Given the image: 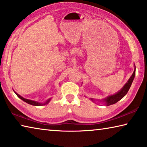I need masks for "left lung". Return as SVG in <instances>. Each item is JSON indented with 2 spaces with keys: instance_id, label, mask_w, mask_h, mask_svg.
I'll return each instance as SVG.
<instances>
[{
  "instance_id": "8db88e82",
  "label": "left lung",
  "mask_w": 147,
  "mask_h": 147,
  "mask_svg": "<svg viewBox=\"0 0 147 147\" xmlns=\"http://www.w3.org/2000/svg\"><path fill=\"white\" fill-rule=\"evenodd\" d=\"M135 75H136V66L135 65H134V71L133 74H131V76H130V78L128 79L127 82L124 84V86L121 88V89H120V90H119L117 93H116L115 94H113L112 95H109L108 96H107L106 98L102 99V100H100V102H103L104 104H106L107 106L117 102L118 101H119L121 99L123 98L124 96L127 94L128 90L130 88L131 84H132V82L134 79V77H135ZM90 100L92 102H95V100H94V98H90Z\"/></svg>"
}]
</instances>
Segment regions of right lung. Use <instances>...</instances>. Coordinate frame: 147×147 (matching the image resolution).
<instances>
[{
  "mask_svg": "<svg viewBox=\"0 0 147 147\" xmlns=\"http://www.w3.org/2000/svg\"><path fill=\"white\" fill-rule=\"evenodd\" d=\"M14 91V93L16 94V95L18 96L19 98H21V100H23V101L25 102L30 104V105H32V106H44V105H46V104H49L50 102V101L51 100V98H49L48 100H47L45 102H37V101H35V100H30V99H26L25 98H23V96H21V95H19L18 93H17L16 91Z\"/></svg>",
  "mask_w": 147,
  "mask_h": 147,
  "instance_id": "right-lung-1",
  "label": "right lung"
}]
</instances>
